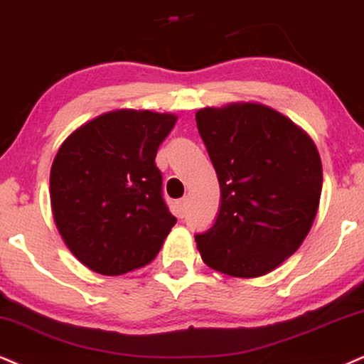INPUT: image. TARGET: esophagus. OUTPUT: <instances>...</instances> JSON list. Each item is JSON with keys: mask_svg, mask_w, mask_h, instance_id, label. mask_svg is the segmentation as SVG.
<instances>
[{"mask_svg": "<svg viewBox=\"0 0 364 364\" xmlns=\"http://www.w3.org/2000/svg\"><path fill=\"white\" fill-rule=\"evenodd\" d=\"M175 210H177L178 218L186 216V214H187V197H183V199L175 203Z\"/></svg>", "mask_w": 364, "mask_h": 364, "instance_id": "34e87169", "label": "esophagus"}]
</instances>
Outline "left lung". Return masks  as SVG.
<instances>
[{"label":"left lung","mask_w":364,"mask_h":364,"mask_svg":"<svg viewBox=\"0 0 364 364\" xmlns=\"http://www.w3.org/2000/svg\"><path fill=\"white\" fill-rule=\"evenodd\" d=\"M196 123L221 187V205L196 241L204 263L231 277H262L291 257L316 219L319 151L275 109L245 102L204 107Z\"/></svg>","instance_id":"obj_1"}]
</instances>
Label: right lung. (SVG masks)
Wrapping results in <instances>:
<instances>
[{"label":"right lung","mask_w":364,"mask_h":364,"mask_svg":"<svg viewBox=\"0 0 364 364\" xmlns=\"http://www.w3.org/2000/svg\"><path fill=\"white\" fill-rule=\"evenodd\" d=\"M173 114L119 109L75 129L50 170L57 230L80 263L121 275L154 259L177 223L155 156Z\"/></svg>","instance_id":"obj_1"}]
</instances>
